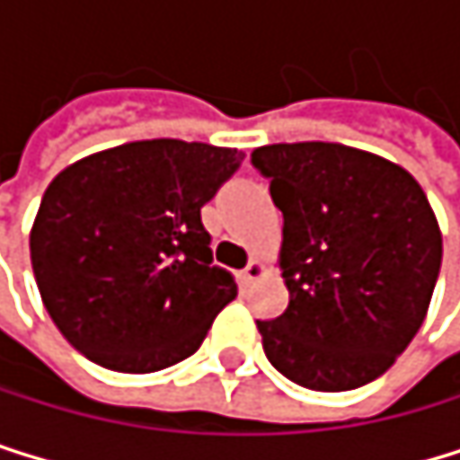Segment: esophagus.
<instances>
[{"instance_id":"esophagus-1","label":"esophagus","mask_w":460,"mask_h":460,"mask_svg":"<svg viewBox=\"0 0 460 460\" xmlns=\"http://www.w3.org/2000/svg\"><path fill=\"white\" fill-rule=\"evenodd\" d=\"M264 276V264L259 261V259H251L248 264H245V270H243V281L245 284H253L256 279H261Z\"/></svg>"}]
</instances>
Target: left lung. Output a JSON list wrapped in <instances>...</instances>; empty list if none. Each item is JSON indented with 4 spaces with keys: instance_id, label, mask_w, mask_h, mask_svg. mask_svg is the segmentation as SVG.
<instances>
[{
    "instance_id": "left-lung-1",
    "label": "left lung",
    "mask_w": 460,
    "mask_h": 460,
    "mask_svg": "<svg viewBox=\"0 0 460 460\" xmlns=\"http://www.w3.org/2000/svg\"><path fill=\"white\" fill-rule=\"evenodd\" d=\"M284 215L279 268L289 304L256 320L289 381L348 392L384 376L420 331L441 268V232L420 181L342 143L251 154Z\"/></svg>"
}]
</instances>
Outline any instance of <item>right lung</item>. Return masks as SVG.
<instances>
[{
  "label": "right lung",
  "mask_w": 460,
  "mask_h": 460,
  "mask_svg": "<svg viewBox=\"0 0 460 460\" xmlns=\"http://www.w3.org/2000/svg\"><path fill=\"white\" fill-rule=\"evenodd\" d=\"M243 151L184 140L123 143L60 171L30 232L49 317L91 361L156 373L192 356L237 297L215 268L201 207Z\"/></svg>",
  "instance_id": "add662e5"
}]
</instances>
